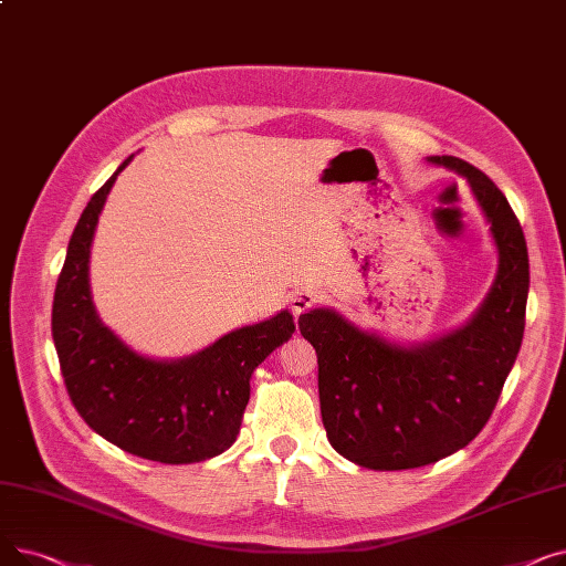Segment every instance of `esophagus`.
<instances>
[{
    "label": "esophagus",
    "instance_id": "1",
    "mask_svg": "<svg viewBox=\"0 0 566 566\" xmlns=\"http://www.w3.org/2000/svg\"><path fill=\"white\" fill-rule=\"evenodd\" d=\"M316 298H318L316 291H312V289H298L295 293H291V298H289L291 312H293L295 316L305 314L307 310H312V307H314Z\"/></svg>",
    "mask_w": 566,
    "mask_h": 566
}]
</instances>
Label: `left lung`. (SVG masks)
Wrapping results in <instances>:
<instances>
[{
  "label": "left lung",
  "mask_w": 566,
  "mask_h": 566,
  "mask_svg": "<svg viewBox=\"0 0 566 566\" xmlns=\"http://www.w3.org/2000/svg\"><path fill=\"white\" fill-rule=\"evenodd\" d=\"M463 176L491 224L497 277L463 328L420 346L360 331L333 310L301 316L316 348L325 433L348 461L408 470L459 452L489 422L523 342L530 286L518 218L491 178L454 156H433Z\"/></svg>",
  "instance_id": "8db88e82"
}]
</instances>
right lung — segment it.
<instances>
[{
	"instance_id": "obj_1",
	"label": "right lung",
	"mask_w": 566,
	"mask_h": 566,
	"mask_svg": "<svg viewBox=\"0 0 566 566\" xmlns=\"http://www.w3.org/2000/svg\"><path fill=\"white\" fill-rule=\"evenodd\" d=\"M130 160L77 220L54 289L52 339L69 397L98 436L148 461L199 463L231 448L252 371L291 339L295 323L284 310L181 360L144 358L103 325L88 289V252L105 199Z\"/></svg>"
}]
</instances>
